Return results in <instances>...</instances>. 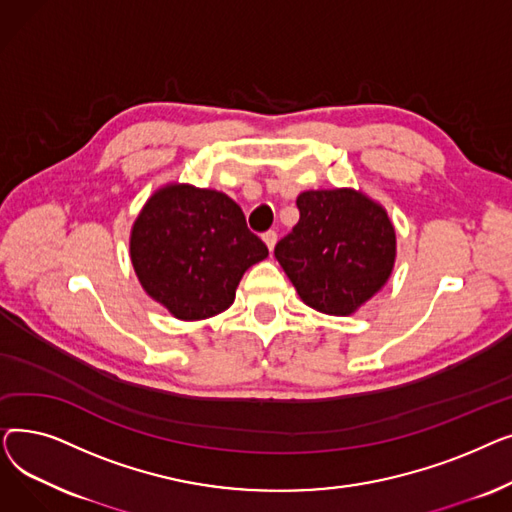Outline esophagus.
<instances>
[{
    "instance_id": "34e87169",
    "label": "esophagus",
    "mask_w": 512,
    "mask_h": 512,
    "mask_svg": "<svg viewBox=\"0 0 512 512\" xmlns=\"http://www.w3.org/2000/svg\"><path fill=\"white\" fill-rule=\"evenodd\" d=\"M263 242H265V247L270 249V251H274V247H276V240H278V234L274 232V230H267V232H263Z\"/></svg>"
}]
</instances>
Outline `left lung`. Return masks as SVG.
Listing matches in <instances>:
<instances>
[{
    "label": "left lung",
    "mask_w": 512,
    "mask_h": 512,
    "mask_svg": "<svg viewBox=\"0 0 512 512\" xmlns=\"http://www.w3.org/2000/svg\"><path fill=\"white\" fill-rule=\"evenodd\" d=\"M301 218L276 245V259L311 309L346 317L392 276L396 230L388 211L357 188L297 197Z\"/></svg>",
    "instance_id": "1"
}]
</instances>
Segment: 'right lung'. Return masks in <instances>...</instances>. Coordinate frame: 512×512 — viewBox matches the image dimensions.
I'll use <instances>...</instances> for the list:
<instances>
[{"instance_id": "right-lung-1", "label": "right lung", "mask_w": 512, "mask_h": 512, "mask_svg": "<svg viewBox=\"0 0 512 512\" xmlns=\"http://www.w3.org/2000/svg\"><path fill=\"white\" fill-rule=\"evenodd\" d=\"M128 245L143 290L180 321L226 311L240 278L267 257L228 195L184 182L159 186L147 199Z\"/></svg>"}]
</instances>
